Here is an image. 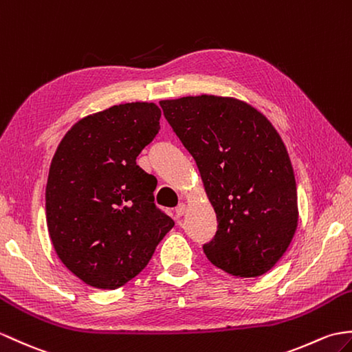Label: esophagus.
Listing matches in <instances>:
<instances>
[{"mask_svg":"<svg viewBox=\"0 0 352 352\" xmlns=\"http://www.w3.org/2000/svg\"><path fill=\"white\" fill-rule=\"evenodd\" d=\"M186 211H187V206L186 204H178L177 206V208H175V214H177V217H182V216H184L186 214Z\"/></svg>","mask_w":352,"mask_h":352,"instance_id":"1","label":"esophagus"}]
</instances>
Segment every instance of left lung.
Segmentation results:
<instances>
[{"label":"left lung","mask_w":352,"mask_h":352,"mask_svg":"<svg viewBox=\"0 0 352 352\" xmlns=\"http://www.w3.org/2000/svg\"><path fill=\"white\" fill-rule=\"evenodd\" d=\"M216 211L211 264L236 277L272 270L297 230V184L280 135L249 103L219 96L162 100Z\"/></svg>","instance_id":"left-lung-1"}]
</instances>
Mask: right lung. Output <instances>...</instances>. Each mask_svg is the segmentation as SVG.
<instances>
[{
    "instance_id": "add662e5",
    "label": "right lung",
    "mask_w": 352,
    "mask_h": 352,
    "mask_svg": "<svg viewBox=\"0 0 352 352\" xmlns=\"http://www.w3.org/2000/svg\"><path fill=\"white\" fill-rule=\"evenodd\" d=\"M157 104L135 102L79 120L56 148L46 222L61 263L89 287L117 289L148 264L174 220L154 204L156 178L136 157L160 129Z\"/></svg>"
}]
</instances>
